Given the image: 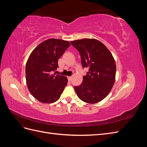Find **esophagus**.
Returning a JSON list of instances; mask_svg holds the SVG:
<instances>
[{"label":"esophagus","mask_w":147,"mask_h":147,"mask_svg":"<svg viewBox=\"0 0 147 147\" xmlns=\"http://www.w3.org/2000/svg\"><path fill=\"white\" fill-rule=\"evenodd\" d=\"M67 78H68V80H69V81H71V80H72V77H68Z\"/></svg>","instance_id":"obj_1"}]
</instances>
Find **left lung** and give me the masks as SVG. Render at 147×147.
Wrapping results in <instances>:
<instances>
[{
	"mask_svg": "<svg viewBox=\"0 0 147 147\" xmlns=\"http://www.w3.org/2000/svg\"><path fill=\"white\" fill-rule=\"evenodd\" d=\"M70 43L80 55L83 68L88 69L82 83L74 86L75 91L83 102H99L109 94L115 83L116 64L112 53L96 39L83 38Z\"/></svg>",
	"mask_w": 147,
	"mask_h": 147,
	"instance_id": "8db88e82",
	"label": "left lung"
}]
</instances>
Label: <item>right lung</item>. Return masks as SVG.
Returning <instances> with one entry per match:
<instances>
[{"instance_id":"1","label":"right lung","mask_w":147,"mask_h":147,"mask_svg":"<svg viewBox=\"0 0 147 147\" xmlns=\"http://www.w3.org/2000/svg\"><path fill=\"white\" fill-rule=\"evenodd\" d=\"M70 45L63 40L48 39L39 44L29 57L26 65L27 86L31 94L42 103L57 101L67 84V77L53 72Z\"/></svg>"}]
</instances>
